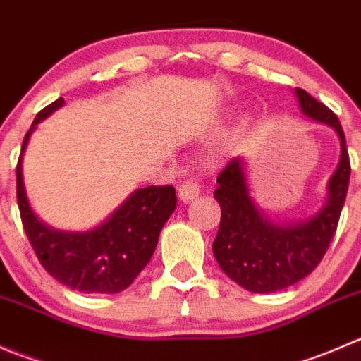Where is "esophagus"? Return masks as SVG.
Instances as JSON below:
<instances>
[{"mask_svg":"<svg viewBox=\"0 0 361 361\" xmlns=\"http://www.w3.org/2000/svg\"><path fill=\"white\" fill-rule=\"evenodd\" d=\"M199 192H201L199 181L195 180V178H187V180L178 187V197H180L181 202L187 204L194 201V199H197Z\"/></svg>","mask_w":361,"mask_h":361,"instance_id":"34e87169","label":"esophagus"}]
</instances>
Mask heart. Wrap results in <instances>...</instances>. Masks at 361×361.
Instances as JSON below:
<instances>
[{
	"instance_id": "heart-1",
	"label": "heart",
	"mask_w": 361,
	"mask_h": 361,
	"mask_svg": "<svg viewBox=\"0 0 361 361\" xmlns=\"http://www.w3.org/2000/svg\"><path fill=\"white\" fill-rule=\"evenodd\" d=\"M248 129H250V120L243 118L241 122L238 123V129H235V133H238V136H245V134L248 133Z\"/></svg>"
}]
</instances>
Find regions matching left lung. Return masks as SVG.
<instances>
[{
  "mask_svg": "<svg viewBox=\"0 0 361 361\" xmlns=\"http://www.w3.org/2000/svg\"><path fill=\"white\" fill-rule=\"evenodd\" d=\"M307 118L332 127L341 141L337 169L326 185V199L316 214L295 221H274L253 201L245 160L235 157L218 176L214 199L221 207L213 253L221 271L253 293L288 288L311 274L329 250L348 194L349 166L344 130L332 110L295 89Z\"/></svg>",
  "mask_w": 361,
  "mask_h": 361,
  "instance_id": "left-lung-1",
  "label": "left lung"
}]
</instances>
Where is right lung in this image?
Masks as SVG:
<instances>
[{
	"mask_svg": "<svg viewBox=\"0 0 361 361\" xmlns=\"http://www.w3.org/2000/svg\"><path fill=\"white\" fill-rule=\"evenodd\" d=\"M64 104L63 97L36 115L17 164V201L29 243L52 278L83 293H118L147 267L164 224L176 207L173 185L134 190L97 227L85 232L57 231L32 211L24 187L23 155L32 130Z\"/></svg>",
	"mask_w": 361,
	"mask_h": 361,
	"instance_id": "obj_1",
	"label": "right lung"
}]
</instances>
